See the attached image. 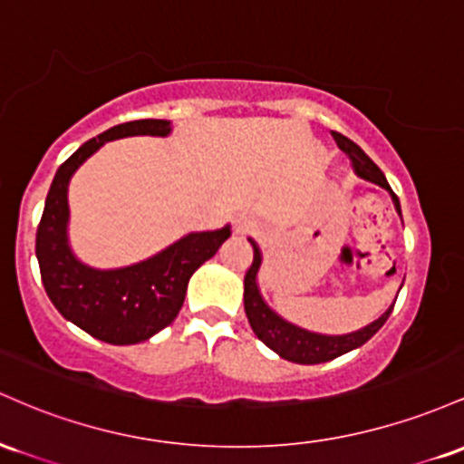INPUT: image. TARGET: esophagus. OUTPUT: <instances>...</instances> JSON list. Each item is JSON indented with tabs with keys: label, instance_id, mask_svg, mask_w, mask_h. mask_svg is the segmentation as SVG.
<instances>
[{
	"label": "esophagus",
	"instance_id": "esophagus-1",
	"mask_svg": "<svg viewBox=\"0 0 464 464\" xmlns=\"http://www.w3.org/2000/svg\"><path fill=\"white\" fill-rule=\"evenodd\" d=\"M254 227H256V223L249 221V218H238L237 221V232H241V234L254 232Z\"/></svg>",
	"mask_w": 464,
	"mask_h": 464
}]
</instances>
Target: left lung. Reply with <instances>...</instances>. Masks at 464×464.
Here are the masks:
<instances>
[{
	"instance_id": "obj_1",
	"label": "left lung",
	"mask_w": 464,
	"mask_h": 464,
	"mask_svg": "<svg viewBox=\"0 0 464 464\" xmlns=\"http://www.w3.org/2000/svg\"><path fill=\"white\" fill-rule=\"evenodd\" d=\"M333 140L337 142L344 153H348V158L353 160V166H355V173L363 179L372 181V184H379L382 188L390 190L392 195L394 206H397L399 215H401V206H399V197L394 195L390 184L383 177L382 169L363 153L362 149L357 147L353 140H348L346 135L331 131ZM252 243L254 247V260L252 267L246 272V294H243V302H246V315L249 320V326L252 331L256 333V337L263 342L265 346L272 348L274 353H278L280 357L287 359V362H295V363H322V362H331V359L344 355V353L353 351V348L366 344L368 340L386 324V320L392 314L394 304L383 314L379 320H374L372 324H368L366 329L357 331V333H348V335H317V333H309L304 329H298V326L289 324L285 322L283 317H278L265 304L263 298H260L258 287H256V274L260 267V252L256 247V243ZM397 302V300H394Z\"/></svg>"
}]
</instances>
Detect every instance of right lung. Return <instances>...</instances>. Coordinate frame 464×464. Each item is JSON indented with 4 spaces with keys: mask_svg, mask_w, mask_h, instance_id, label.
Here are the masks:
<instances>
[{
    "mask_svg": "<svg viewBox=\"0 0 464 464\" xmlns=\"http://www.w3.org/2000/svg\"><path fill=\"white\" fill-rule=\"evenodd\" d=\"M169 131L166 120H133L82 144L56 170L36 227V258L52 304L65 320L107 344H138L169 326L184 304L190 276L230 237V227L188 234L158 256L111 272L90 269L72 256L65 227L67 184L74 170L109 140Z\"/></svg>",
    "mask_w": 464,
    "mask_h": 464,
    "instance_id": "right-lung-1",
    "label": "right lung"
}]
</instances>
